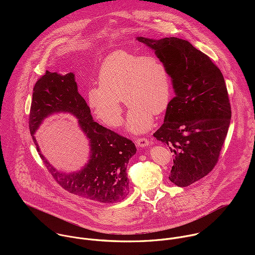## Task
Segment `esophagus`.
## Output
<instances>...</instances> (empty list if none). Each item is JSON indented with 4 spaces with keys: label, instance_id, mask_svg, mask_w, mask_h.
<instances>
[{
    "label": "esophagus",
    "instance_id": "esophagus-1",
    "mask_svg": "<svg viewBox=\"0 0 255 255\" xmlns=\"http://www.w3.org/2000/svg\"><path fill=\"white\" fill-rule=\"evenodd\" d=\"M136 144L138 147H147L148 145H150V141L147 138L142 137V138H139L136 140Z\"/></svg>",
    "mask_w": 255,
    "mask_h": 255
}]
</instances>
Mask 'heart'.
<instances>
[{
  "instance_id": "1",
  "label": "heart",
  "mask_w": 255,
  "mask_h": 255,
  "mask_svg": "<svg viewBox=\"0 0 255 255\" xmlns=\"http://www.w3.org/2000/svg\"><path fill=\"white\" fill-rule=\"evenodd\" d=\"M98 81L99 87L88 92V103L96 117L112 128L122 122L121 101L131 108L126 126L135 134L146 132L153 115L161 114L170 101L169 72L155 55L115 51L103 62Z\"/></svg>"
}]
</instances>
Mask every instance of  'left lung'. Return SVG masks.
I'll return each mask as SVG.
<instances>
[{
	"instance_id": "8db88e82",
	"label": "left lung",
	"mask_w": 255,
	"mask_h": 255,
	"mask_svg": "<svg viewBox=\"0 0 255 255\" xmlns=\"http://www.w3.org/2000/svg\"><path fill=\"white\" fill-rule=\"evenodd\" d=\"M136 39L153 49L167 66L175 96L153 136L174 153L169 180L188 187L214 168L228 132L231 107L223 75L187 40Z\"/></svg>"
}]
</instances>
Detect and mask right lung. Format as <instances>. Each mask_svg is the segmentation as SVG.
<instances>
[{
  "mask_svg": "<svg viewBox=\"0 0 255 255\" xmlns=\"http://www.w3.org/2000/svg\"><path fill=\"white\" fill-rule=\"evenodd\" d=\"M69 113L79 120L89 139V162L80 171L70 174L54 169L41 154L33 137L42 121L54 113ZM29 129L47 169L65 191L100 203H116L129 193L127 164L136 153L135 144L93 120L90 107L78 92L72 72L64 76L46 70L36 82L29 115Z\"/></svg>",
  "mask_w": 255,
  "mask_h": 255,
  "instance_id": "obj_1",
  "label": "right lung"
}]
</instances>
